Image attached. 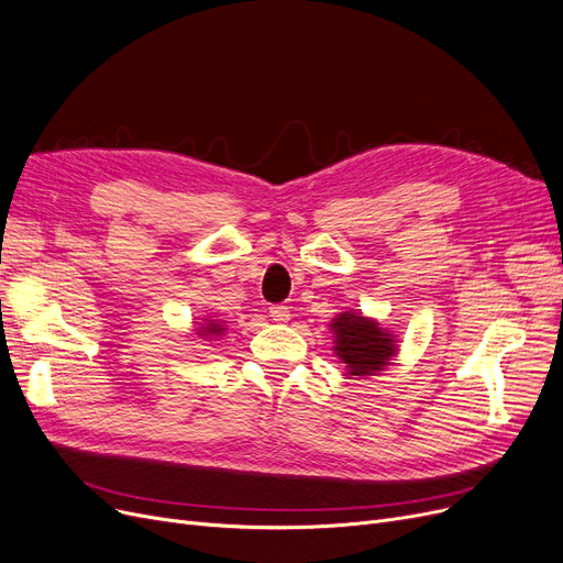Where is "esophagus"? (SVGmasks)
I'll return each instance as SVG.
<instances>
[{"instance_id":"esophagus-1","label":"esophagus","mask_w":563,"mask_h":563,"mask_svg":"<svg viewBox=\"0 0 563 563\" xmlns=\"http://www.w3.org/2000/svg\"><path fill=\"white\" fill-rule=\"evenodd\" d=\"M269 317L275 319V321H279V323H286L288 319H291V310H288L286 305H272Z\"/></svg>"}]
</instances>
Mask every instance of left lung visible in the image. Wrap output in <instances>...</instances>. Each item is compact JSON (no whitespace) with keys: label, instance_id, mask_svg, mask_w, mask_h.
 Instances as JSON below:
<instances>
[{"label":"left lung","instance_id":"left-lung-1","mask_svg":"<svg viewBox=\"0 0 563 563\" xmlns=\"http://www.w3.org/2000/svg\"><path fill=\"white\" fill-rule=\"evenodd\" d=\"M331 331L338 364H345L350 378L376 376L397 354V338L362 312H340L331 321Z\"/></svg>","mask_w":563,"mask_h":563}]
</instances>
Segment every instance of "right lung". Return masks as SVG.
Listing matches in <instances>:
<instances>
[{"instance_id":"1","label":"right lung","mask_w":563,"mask_h":563,"mask_svg":"<svg viewBox=\"0 0 563 563\" xmlns=\"http://www.w3.org/2000/svg\"><path fill=\"white\" fill-rule=\"evenodd\" d=\"M223 333H225L223 321H218V319H203V323H199V333H197V335L207 338V340H218V335H223Z\"/></svg>"}]
</instances>
